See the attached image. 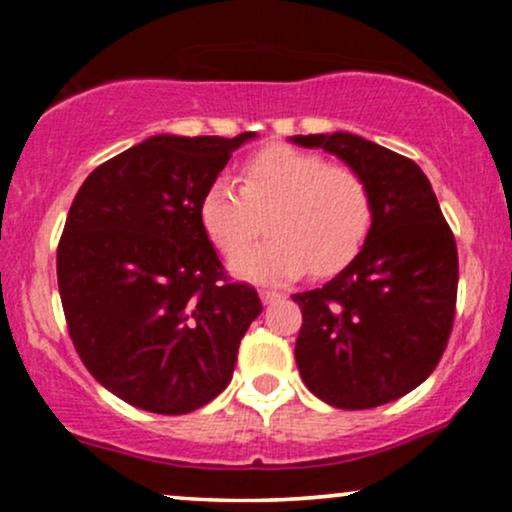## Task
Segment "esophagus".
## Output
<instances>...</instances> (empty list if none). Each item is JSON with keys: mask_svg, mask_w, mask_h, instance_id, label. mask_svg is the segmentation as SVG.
<instances>
[{"mask_svg": "<svg viewBox=\"0 0 512 512\" xmlns=\"http://www.w3.org/2000/svg\"><path fill=\"white\" fill-rule=\"evenodd\" d=\"M260 298H262V303H264V305H272V303H279L281 298H284V293H279V291H269V289H262V291H260Z\"/></svg>", "mask_w": 512, "mask_h": 512, "instance_id": "obj_1", "label": "esophagus"}]
</instances>
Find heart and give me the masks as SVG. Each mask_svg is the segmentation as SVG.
I'll list each match as a JSON object with an SVG mask.
<instances>
[{
  "label": "heart",
  "instance_id": "b5f03b06",
  "mask_svg": "<svg viewBox=\"0 0 512 512\" xmlns=\"http://www.w3.org/2000/svg\"><path fill=\"white\" fill-rule=\"evenodd\" d=\"M268 219L273 236L233 262L250 281H286L310 269L332 276L363 250L375 219L373 190L356 168L315 151L269 144L240 166V190L216 178L199 199V223L223 257H237Z\"/></svg>",
  "mask_w": 512,
  "mask_h": 512
}]
</instances>
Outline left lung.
<instances>
[{
    "instance_id": "obj_1",
    "label": "left lung",
    "mask_w": 512,
    "mask_h": 512,
    "mask_svg": "<svg viewBox=\"0 0 512 512\" xmlns=\"http://www.w3.org/2000/svg\"><path fill=\"white\" fill-rule=\"evenodd\" d=\"M368 180L375 219L363 250L322 289L293 296L305 387L339 409L404 397L438 366L457 303V245L424 170L349 132L293 137Z\"/></svg>"
}]
</instances>
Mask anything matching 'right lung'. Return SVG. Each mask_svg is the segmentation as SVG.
Returning a JSON list of instances; mask_svg holds the SVG:
<instances>
[{"mask_svg": "<svg viewBox=\"0 0 512 512\" xmlns=\"http://www.w3.org/2000/svg\"><path fill=\"white\" fill-rule=\"evenodd\" d=\"M252 137L158 134L76 192L57 245L67 330L88 373L132 407L187 414L231 383L262 301L228 279L199 199Z\"/></svg>", "mask_w": 512, "mask_h": 512, "instance_id": "right-lung-1", "label": "right lung"}]
</instances>
